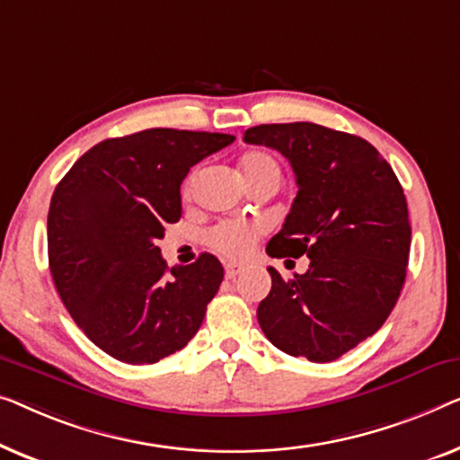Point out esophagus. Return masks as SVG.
Listing matches in <instances>:
<instances>
[{"label": "esophagus", "instance_id": "1", "mask_svg": "<svg viewBox=\"0 0 460 460\" xmlns=\"http://www.w3.org/2000/svg\"><path fill=\"white\" fill-rule=\"evenodd\" d=\"M245 267L243 264H237V262H225V277L227 279H233V277H237L239 273H242Z\"/></svg>", "mask_w": 460, "mask_h": 460}]
</instances>
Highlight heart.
Segmentation results:
<instances>
[{
    "label": "heart",
    "mask_w": 460,
    "mask_h": 460,
    "mask_svg": "<svg viewBox=\"0 0 460 460\" xmlns=\"http://www.w3.org/2000/svg\"><path fill=\"white\" fill-rule=\"evenodd\" d=\"M242 171L245 174V179H254L258 174L264 172H277L279 174V166L269 154L264 152H252L243 158L242 163ZM193 181H196V174H191L185 183V193L191 191ZM264 225L261 223H235V221H227L217 225L208 231V243L221 254L229 256V258H245L252 254L254 250L256 239L262 235Z\"/></svg>",
    "instance_id": "heart-1"
}]
</instances>
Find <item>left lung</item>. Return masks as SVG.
Returning a JSON list of instances; mask_svg holds the SVG:
<instances>
[{"label": "left lung", "mask_w": 460, "mask_h": 460, "mask_svg": "<svg viewBox=\"0 0 460 460\" xmlns=\"http://www.w3.org/2000/svg\"><path fill=\"white\" fill-rule=\"evenodd\" d=\"M245 144L281 152L294 168L297 196L273 258L308 256V270L273 288L258 323L273 346L313 362L340 358L371 338L396 306L411 250L404 190L392 166L362 137L314 125H258Z\"/></svg>", "instance_id": "obj_1"}]
</instances>
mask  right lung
<instances>
[{"label":"right lung","mask_w":460,"mask_h":460,"mask_svg":"<svg viewBox=\"0 0 460 460\" xmlns=\"http://www.w3.org/2000/svg\"><path fill=\"white\" fill-rule=\"evenodd\" d=\"M233 135L179 128L100 141L51 196L48 254L54 286L83 333L110 357L154 365L187 346L218 292L223 267L199 254L168 269L158 239L181 218V183Z\"/></svg>","instance_id":"right-lung-1"}]
</instances>
